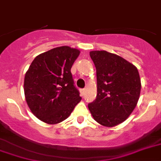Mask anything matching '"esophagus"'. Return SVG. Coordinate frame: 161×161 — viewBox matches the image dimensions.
<instances>
[{"instance_id": "1", "label": "esophagus", "mask_w": 161, "mask_h": 161, "mask_svg": "<svg viewBox=\"0 0 161 161\" xmlns=\"http://www.w3.org/2000/svg\"><path fill=\"white\" fill-rule=\"evenodd\" d=\"M80 92H81V95H82V96H83V95L85 94V89H81Z\"/></svg>"}]
</instances>
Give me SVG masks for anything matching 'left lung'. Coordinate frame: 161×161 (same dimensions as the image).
<instances>
[{"label":"left lung","mask_w":161,"mask_h":161,"mask_svg":"<svg viewBox=\"0 0 161 161\" xmlns=\"http://www.w3.org/2000/svg\"><path fill=\"white\" fill-rule=\"evenodd\" d=\"M90 57L96 67L97 94L88 109L97 122L112 127L135 109L142 88L139 72L132 64L105 50L91 51Z\"/></svg>","instance_id":"left-lung-1"}]
</instances>
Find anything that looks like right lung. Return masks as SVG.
<instances>
[{
  "mask_svg": "<svg viewBox=\"0 0 161 161\" xmlns=\"http://www.w3.org/2000/svg\"><path fill=\"white\" fill-rule=\"evenodd\" d=\"M79 53L69 46L57 47L39 54L31 63L25 76V96L32 113L40 121L59 123L81 101L71 74Z\"/></svg>",
  "mask_w": 161,
  "mask_h": 161,
  "instance_id": "add662e5",
  "label": "right lung"
}]
</instances>
